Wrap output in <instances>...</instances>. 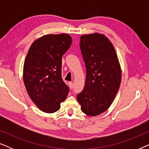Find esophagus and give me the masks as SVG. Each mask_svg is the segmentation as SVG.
Masks as SVG:
<instances>
[{"mask_svg": "<svg viewBox=\"0 0 149 149\" xmlns=\"http://www.w3.org/2000/svg\"><path fill=\"white\" fill-rule=\"evenodd\" d=\"M68 85H69V87H70V88L72 89L73 88V87H74V84L72 82H69L68 83Z\"/></svg>", "mask_w": 149, "mask_h": 149, "instance_id": "34e87169", "label": "esophagus"}]
</instances>
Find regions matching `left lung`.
I'll return each instance as SVG.
<instances>
[{
	"label": "left lung",
	"mask_w": 149,
	"mask_h": 149,
	"mask_svg": "<svg viewBox=\"0 0 149 149\" xmlns=\"http://www.w3.org/2000/svg\"><path fill=\"white\" fill-rule=\"evenodd\" d=\"M80 49L86 68V80L77 98L83 113L96 116L113 103L121 84V68L115 48L103 34L82 35Z\"/></svg>",
	"instance_id": "left-lung-1"
}]
</instances>
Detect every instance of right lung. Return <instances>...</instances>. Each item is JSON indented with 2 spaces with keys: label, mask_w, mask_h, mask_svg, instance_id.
I'll return each mask as SVG.
<instances>
[{
  "label": "right lung",
  "mask_w": 149,
  "mask_h": 149,
  "mask_svg": "<svg viewBox=\"0 0 149 149\" xmlns=\"http://www.w3.org/2000/svg\"><path fill=\"white\" fill-rule=\"evenodd\" d=\"M72 43L67 34H48L30 46L24 65V82L32 102L40 111H58L69 88L62 77V58Z\"/></svg>",
  "instance_id": "add662e5"
}]
</instances>
